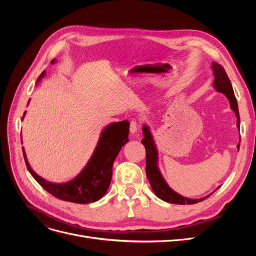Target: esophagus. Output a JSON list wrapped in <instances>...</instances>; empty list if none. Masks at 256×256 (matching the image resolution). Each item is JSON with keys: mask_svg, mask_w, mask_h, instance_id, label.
Listing matches in <instances>:
<instances>
[{"mask_svg": "<svg viewBox=\"0 0 256 256\" xmlns=\"http://www.w3.org/2000/svg\"><path fill=\"white\" fill-rule=\"evenodd\" d=\"M138 130V125L136 120H132L130 122V132L131 134H136Z\"/></svg>", "mask_w": 256, "mask_h": 256, "instance_id": "obj_1", "label": "esophagus"}]
</instances>
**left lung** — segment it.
<instances>
[{
	"mask_svg": "<svg viewBox=\"0 0 256 256\" xmlns=\"http://www.w3.org/2000/svg\"><path fill=\"white\" fill-rule=\"evenodd\" d=\"M212 68L214 70V88H216V92H222V94L226 95V98L228 99L230 109L233 110L236 114L237 128L240 129L238 104H237L236 97L234 95L233 86H232V83L228 79V76L226 70H224V68L220 64L212 63ZM142 130H143V136H144L142 144L145 146V150H146V176L148 178V182L152 186V189L154 192V194L162 200H164V202L172 203V204H180V205L198 203L200 200L207 198L212 194L210 193L209 196L202 198H189L180 196V193L175 192L171 187H170V186L166 184L164 176H162L158 166V150H157L156 144H154L150 129L146 125V124H144ZM239 146H240V140H239V143L237 144L238 150H239Z\"/></svg>",
	"mask_w": 256,
	"mask_h": 256,
	"instance_id": "obj_1",
	"label": "left lung"
}]
</instances>
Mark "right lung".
Listing matches in <instances>:
<instances>
[{
	"mask_svg": "<svg viewBox=\"0 0 256 256\" xmlns=\"http://www.w3.org/2000/svg\"><path fill=\"white\" fill-rule=\"evenodd\" d=\"M56 63V60H51V64ZM44 74L46 72H42L37 80V83L44 78ZM26 113V112L23 114V118H24ZM128 136V120L112 122L110 125H108L100 134L96 148L86 166L83 168L82 171L74 180L62 184L48 182L40 175H37L30 168L23 147L22 152L28 172L50 194L60 200H67V202L88 204L96 202L106 193L112 178L113 162L118 157L122 147L129 141Z\"/></svg>",
	"mask_w": 256,
	"mask_h": 256,
	"instance_id": "add662e5",
	"label": "right lung"
}]
</instances>
